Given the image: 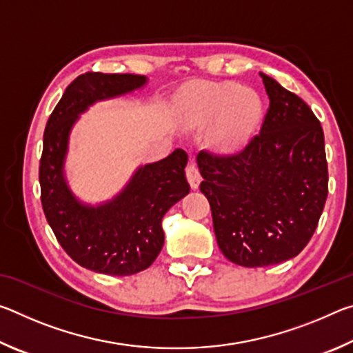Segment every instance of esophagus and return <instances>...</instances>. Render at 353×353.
<instances>
[{
    "label": "esophagus",
    "instance_id": "34e87169",
    "mask_svg": "<svg viewBox=\"0 0 353 353\" xmlns=\"http://www.w3.org/2000/svg\"><path fill=\"white\" fill-rule=\"evenodd\" d=\"M187 179H188L191 188H193V190L199 188V183L202 181V177H201V172H199L198 166H196L194 162H190L188 166H187Z\"/></svg>",
    "mask_w": 353,
    "mask_h": 353
}]
</instances>
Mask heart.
<instances>
[{"instance_id": "b5f03b06", "label": "heart", "mask_w": 353, "mask_h": 353, "mask_svg": "<svg viewBox=\"0 0 353 353\" xmlns=\"http://www.w3.org/2000/svg\"><path fill=\"white\" fill-rule=\"evenodd\" d=\"M261 115L259 93L234 82L194 83L182 93L179 105V118L188 129H202L216 119L213 145L223 151L244 145L260 124Z\"/></svg>"}]
</instances>
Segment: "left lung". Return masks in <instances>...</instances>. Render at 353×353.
<instances>
[{
  "label": "left lung",
  "instance_id": "1",
  "mask_svg": "<svg viewBox=\"0 0 353 353\" xmlns=\"http://www.w3.org/2000/svg\"><path fill=\"white\" fill-rule=\"evenodd\" d=\"M270 109L260 134L241 152H199L218 246L240 266L277 265L313 236L328 193L324 132L312 109L260 73Z\"/></svg>",
  "mask_w": 353,
  "mask_h": 353
}]
</instances>
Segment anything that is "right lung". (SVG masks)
I'll return each instance as SVG.
<instances>
[{
    "mask_svg": "<svg viewBox=\"0 0 353 353\" xmlns=\"http://www.w3.org/2000/svg\"><path fill=\"white\" fill-rule=\"evenodd\" d=\"M146 76L85 73L70 83L48 119L40 159L41 205L48 224L77 265L109 276L146 270L163 248L165 213L190 193L188 155L176 149L163 160L139 166L112 199L92 205L71 191L65 176L71 129L88 107L140 90Z\"/></svg>",
    "mask_w": 353,
    "mask_h": 353,
    "instance_id": "right-lung-1",
    "label": "right lung"
}]
</instances>
